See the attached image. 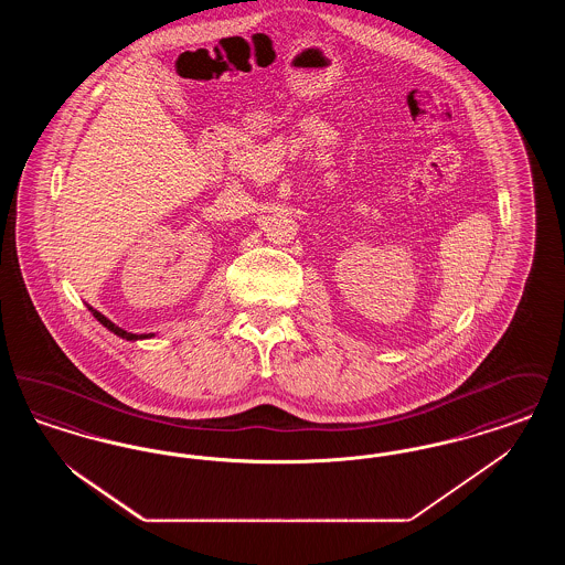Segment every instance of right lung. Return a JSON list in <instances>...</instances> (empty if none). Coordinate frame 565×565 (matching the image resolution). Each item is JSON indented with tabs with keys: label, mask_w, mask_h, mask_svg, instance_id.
<instances>
[{
	"label": "right lung",
	"mask_w": 565,
	"mask_h": 565,
	"mask_svg": "<svg viewBox=\"0 0 565 565\" xmlns=\"http://www.w3.org/2000/svg\"><path fill=\"white\" fill-rule=\"evenodd\" d=\"M88 311L97 318V322L104 323L108 330H111L114 334H118L120 339H127V341H139V339H148L146 334H134V332H127V330H122V328H118L116 323L109 322L108 318L106 316H102L97 309H93V307H88ZM152 337V334H150Z\"/></svg>",
	"instance_id": "add662e5"
}]
</instances>
